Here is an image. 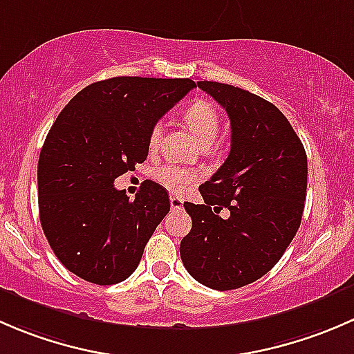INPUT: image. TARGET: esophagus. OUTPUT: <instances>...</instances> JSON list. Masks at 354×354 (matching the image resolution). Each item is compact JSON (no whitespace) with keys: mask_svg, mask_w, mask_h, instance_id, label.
<instances>
[{"mask_svg":"<svg viewBox=\"0 0 354 354\" xmlns=\"http://www.w3.org/2000/svg\"><path fill=\"white\" fill-rule=\"evenodd\" d=\"M169 203H171V210H183V198L180 197H169Z\"/></svg>","mask_w":354,"mask_h":354,"instance_id":"obj_1","label":"esophagus"}]
</instances>
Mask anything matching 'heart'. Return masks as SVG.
<instances>
[{
    "instance_id": "1",
    "label": "heart",
    "mask_w": 354,
    "mask_h": 354,
    "mask_svg": "<svg viewBox=\"0 0 354 354\" xmlns=\"http://www.w3.org/2000/svg\"><path fill=\"white\" fill-rule=\"evenodd\" d=\"M183 120L202 145L214 144V140L219 135V113H217L216 106L212 102L205 101V99H194L185 108ZM159 142L160 128L156 124L151 133H149V147L156 149ZM154 178L157 183L166 188V190L173 192V194H181L187 188V185H190L197 178V171L185 169L178 164L169 162L160 166L154 173Z\"/></svg>"
}]
</instances>
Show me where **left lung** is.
Listing matches in <instances>:
<instances>
[{
	"label": "left lung",
	"mask_w": 354,
	"mask_h": 354,
	"mask_svg": "<svg viewBox=\"0 0 354 354\" xmlns=\"http://www.w3.org/2000/svg\"><path fill=\"white\" fill-rule=\"evenodd\" d=\"M230 116L231 151L200 187L202 205L185 202L192 230L181 240L185 269L217 291L266 276L301 224L308 166L301 140L266 99L219 82H197ZM221 209L230 216L220 217Z\"/></svg>",
	"instance_id": "obj_1"
}]
</instances>
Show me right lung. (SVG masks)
<instances>
[{
    "label": "right lung",
    "mask_w": 354,
    "mask_h": 354,
    "mask_svg": "<svg viewBox=\"0 0 354 354\" xmlns=\"http://www.w3.org/2000/svg\"><path fill=\"white\" fill-rule=\"evenodd\" d=\"M194 87L190 78L114 77L82 88L58 114L39 156V217L75 276L108 286L138 267L169 197L151 180L135 200L113 183L147 159L151 130Z\"/></svg>",
    "instance_id": "1"
}]
</instances>
